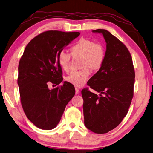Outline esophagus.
<instances>
[{"label":"esophagus","instance_id":"34e87169","mask_svg":"<svg viewBox=\"0 0 153 153\" xmlns=\"http://www.w3.org/2000/svg\"><path fill=\"white\" fill-rule=\"evenodd\" d=\"M76 95H78V94L79 93V90L77 89V88H76Z\"/></svg>","mask_w":153,"mask_h":153}]
</instances>
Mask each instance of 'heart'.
Instances as JSON below:
<instances>
[{"label":"heart","instance_id":"1","mask_svg":"<svg viewBox=\"0 0 153 153\" xmlns=\"http://www.w3.org/2000/svg\"><path fill=\"white\" fill-rule=\"evenodd\" d=\"M73 56H82V70L71 72L66 77V81L75 87H81L85 85L91 74L90 69L96 71L102 66L105 58L104 48L93 41L82 38L70 48ZM70 55L64 51L58 54V62L64 71L69 68Z\"/></svg>","mask_w":153,"mask_h":153}]
</instances>
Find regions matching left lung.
<instances>
[{"instance_id":"left-lung-1","label":"left lung","mask_w":153,"mask_h":153,"mask_svg":"<svg viewBox=\"0 0 153 153\" xmlns=\"http://www.w3.org/2000/svg\"><path fill=\"white\" fill-rule=\"evenodd\" d=\"M102 35L106 45L105 58L99 71L82 91L84 124L95 134L108 133L118 126L128 112L134 96L135 71L128 48L108 31H92Z\"/></svg>"}]
</instances>
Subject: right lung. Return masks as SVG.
Returning a JSON list of instances; mask_svg holds the SVG:
<instances>
[{
  "instance_id": "right-lung-1",
  "label": "right lung",
  "mask_w": 153,
  "mask_h": 153,
  "mask_svg": "<svg viewBox=\"0 0 153 153\" xmlns=\"http://www.w3.org/2000/svg\"><path fill=\"white\" fill-rule=\"evenodd\" d=\"M79 35V32H43L27 44L19 60L18 84L22 106L27 118L39 128H56L75 95L74 85L67 82L53 89L47 84L62 82L58 54Z\"/></svg>"
}]
</instances>
